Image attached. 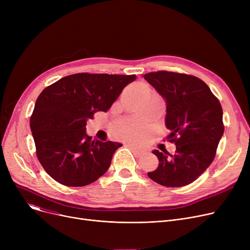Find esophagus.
I'll list each match as a JSON object with an SVG mask.
<instances>
[{"label": "esophagus", "mask_w": 250, "mask_h": 250, "mask_svg": "<svg viewBox=\"0 0 250 250\" xmlns=\"http://www.w3.org/2000/svg\"><path fill=\"white\" fill-rule=\"evenodd\" d=\"M129 147L132 148V149H133V150H134V151H135L137 154H141V153H142V150H140V149H137V148H136V147H134L133 145H129Z\"/></svg>", "instance_id": "obj_1"}]
</instances>
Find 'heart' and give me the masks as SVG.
Returning a JSON list of instances; mask_svg holds the SVG:
<instances>
[{
    "label": "heart",
    "instance_id": "obj_1",
    "mask_svg": "<svg viewBox=\"0 0 250 250\" xmlns=\"http://www.w3.org/2000/svg\"><path fill=\"white\" fill-rule=\"evenodd\" d=\"M148 132L147 126L139 122L124 123L116 127V134L123 139H142Z\"/></svg>",
    "mask_w": 250,
    "mask_h": 250
}]
</instances>
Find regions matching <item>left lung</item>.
<instances>
[{"label":"left lung","mask_w":250,"mask_h":250,"mask_svg":"<svg viewBox=\"0 0 250 250\" xmlns=\"http://www.w3.org/2000/svg\"><path fill=\"white\" fill-rule=\"evenodd\" d=\"M166 101L165 125L174 155L154 150L158 168L148 176L168 188H181L198 179L213 162L224 134L223 110L218 98L201 79L159 71L144 75Z\"/></svg>","instance_id":"8db88e82"}]
</instances>
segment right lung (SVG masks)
Here are the masks:
<instances>
[{
  "label": "right lung",
  "instance_id": "add662e5",
  "mask_svg": "<svg viewBox=\"0 0 250 250\" xmlns=\"http://www.w3.org/2000/svg\"><path fill=\"white\" fill-rule=\"evenodd\" d=\"M136 75L79 73L63 77L39 94L30 116L36 156L61 185L85 187L102 176L121 143L92 140L88 118L106 112Z\"/></svg>",
  "mask_w": 250,
  "mask_h": 250
}]
</instances>
